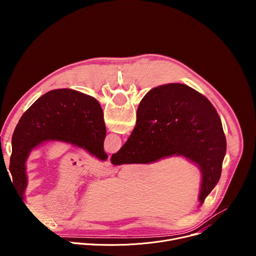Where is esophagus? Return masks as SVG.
Returning a JSON list of instances; mask_svg holds the SVG:
<instances>
[{
    "label": "esophagus",
    "mask_w": 256,
    "mask_h": 256,
    "mask_svg": "<svg viewBox=\"0 0 256 256\" xmlns=\"http://www.w3.org/2000/svg\"><path fill=\"white\" fill-rule=\"evenodd\" d=\"M104 166H105V168H106V169H109V167H110V166H109V164H108V163H107V164H105Z\"/></svg>",
    "instance_id": "esophagus-1"
}]
</instances>
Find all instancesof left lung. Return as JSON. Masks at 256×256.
Listing matches in <instances>:
<instances>
[{"label":"left lung","mask_w":256,"mask_h":256,"mask_svg":"<svg viewBox=\"0 0 256 256\" xmlns=\"http://www.w3.org/2000/svg\"><path fill=\"white\" fill-rule=\"evenodd\" d=\"M106 126L99 102L72 89L52 90L36 100L21 116L12 136L10 172L15 190L25 198L26 161L40 144L56 140L83 149L101 161Z\"/></svg>","instance_id":"left-lung-1"}]
</instances>
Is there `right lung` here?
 I'll return each mask as SVG.
<instances>
[{
  "label": "right lung",
  "mask_w": 256,
  "mask_h": 256,
  "mask_svg": "<svg viewBox=\"0 0 256 256\" xmlns=\"http://www.w3.org/2000/svg\"><path fill=\"white\" fill-rule=\"evenodd\" d=\"M226 136L212 104L188 85L171 83L150 90L136 112V126L112 163L151 164L180 156L200 170V206L218 184Z\"/></svg>",
  "instance_id": "1"
}]
</instances>
